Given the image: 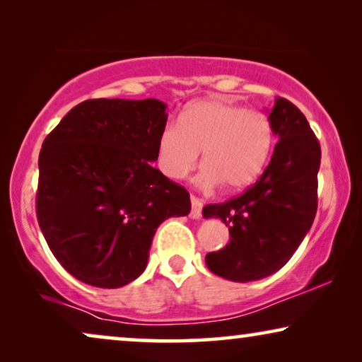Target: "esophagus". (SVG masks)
Masks as SVG:
<instances>
[{"instance_id": "1", "label": "esophagus", "mask_w": 362, "mask_h": 362, "mask_svg": "<svg viewBox=\"0 0 362 362\" xmlns=\"http://www.w3.org/2000/svg\"><path fill=\"white\" fill-rule=\"evenodd\" d=\"M202 214V201L196 196H191V217L192 219H201Z\"/></svg>"}]
</instances>
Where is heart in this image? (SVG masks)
<instances>
[{
  "mask_svg": "<svg viewBox=\"0 0 362 362\" xmlns=\"http://www.w3.org/2000/svg\"><path fill=\"white\" fill-rule=\"evenodd\" d=\"M274 145V127L264 113L219 97L201 98L181 112L180 122L161 128L156 166L170 180H185L202 151L206 165L196 177L197 185L240 191L259 180Z\"/></svg>",
  "mask_w": 362,
  "mask_h": 362,
  "instance_id": "1",
  "label": "heart"
}]
</instances>
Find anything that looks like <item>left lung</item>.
<instances>
[{"instance_id":"8db88e82","label":"left lung","mask_w":362,"mask_h":362,"mask_svg":"<svg viewBox=\"0 0 362 362\" xmlns=\"http://www.w3.org/2000/svg\"><path fill=\"white\" fill-rule=\"evenodd\" d=\"M279 143L264 175L244 194L202 209L229 227L224 249L209 252L212 274L254 281L280 270L308 234L318 207L321 148L303 113L286 98L269 112Z\"/></svg>"}]
</instances>
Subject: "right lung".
<instances>
[{
	"instance_id": "obj_1",
	"label": "right lung",
	"mask_w": 362,
	"mask_h": 362,
	"mask_svg": "<svg viewBox=\"0 0 362 362\" xmlns=\"http://www.w3.org/2000/svg\"><path fill=\"white\" fill-rule=\"evenodd\" d=\"M166 120L156 98H95L44 140L37 222L59 264L83 284L118 288L138 279L158 226L189 214L187 191L151 165Z\"/></svg>"
}]
</instances>
